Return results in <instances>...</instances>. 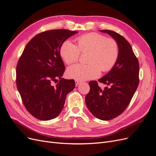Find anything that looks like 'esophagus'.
Wrapping results in <instances>:
<instances>
[{
	"instance_id": "esophagus-1",
	"label": "esophagus",
	"mask_w": 156,
	"mask_h": 156,
	"mask_svg": "<svg viewBox=\"0 0 156 156\" xmlns=\"http://www.w3.org/2000/svg\"><path fill=\"white\" fill-rule=\"evenodd\" d=\"M75 84H76V86H77V85H79V84H80V81H77V80H75Z\"/></svg>"
}]
</instances>
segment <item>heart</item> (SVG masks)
Returning a JSON list of instances; mask_svg holds the SVG:
<instances>
[{
  "label": "heart",
  "instance_id": "b5f03b06",
  "mask_svg": "<svg viewBox=\"0 0 156 156\" xmlns=\"http://www.w3.org/2000/svg\"><path fill=\"white\" fill-rule=\"evenodd\" d=\"M77 46L69 40L61 45L60 54L67 64L78 60L80 52L87 53L88 64H74L67 69L68 76L83 81L97 78L100 73L110 71L116 64L119 56V48L113 39L107 38L98 33H89L78 37Z\"/></svg>",
  "mask_w": 156,
  "mask_h": 156
}]
</instances>
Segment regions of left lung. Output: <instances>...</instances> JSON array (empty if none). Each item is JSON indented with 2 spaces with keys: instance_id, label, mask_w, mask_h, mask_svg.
<instances>
[{
  "instance_id": "1",
  "label": "left lung",
  "mask_w": 156,
  "mask_h": 156,
  "mask_svg": "<svg viewBox=\"0 0 156 156\" xmlns=\"http://www.w3.org/2000/svg\"><path fill=\"white\" fill-rule=\"evenodd\" d=\"M117 42L119 56L115 66L98 80L108 86L102 90L96 81L89 82L90 89L85 97L86 105L97 119L109 120L123 112L138 87L139 64L129 43L116 32L101 30Z\"/></svg>"
}]
</instances>
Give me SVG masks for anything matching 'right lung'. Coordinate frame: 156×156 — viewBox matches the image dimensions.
Instances as JSON below:
<instances>
[{
    "mask_svg": "<svg viewBox=\"0 0 156 156\" xmlns=\"http://www.w3.org/2000/svg\"><path fill=\"white\" fill-rule=\"evenodd\" d=\"M78 32L50 30L35 36L27 44L16 68V84L30 114L49 120L62 111L67 94L75 87L73 79L62 78L65 70L61 45ZM59 81H58V79ZM58 83L55 86L51 82Z\"/></svg>",
    "mask_w": 156,
    "mask_h": 156,
    "instance_id": "obj_1",
    "label": "right lung"
}]
</instances>
